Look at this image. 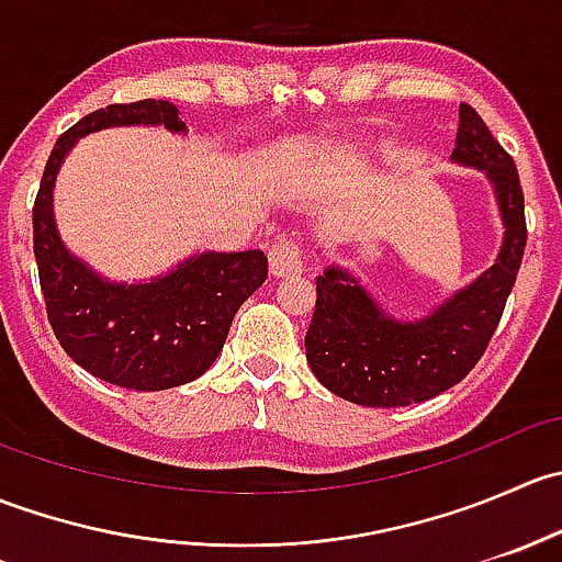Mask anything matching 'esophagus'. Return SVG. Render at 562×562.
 Listing matches in <instances>:
<instances>
[{
    "instance_id": "obj_1",
    "label": "esophagus",
    "mask_w": 562,
    "mask_h": 562,
    "mask_svg": "<svg viewBox=\"0 0 562 562\" xmlns=\"http://www.w3.org/2000/svg\"><path fill=\"white\" fill-rule=\"evenodd\" d=\"M269 269L274 277H288L304 271V258L299 241L277 239L269 249Z\"/></svg>"
}]
</instances>
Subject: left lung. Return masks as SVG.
I'll use <instances>...</instances> for the list:
<instances>
[{
	"instance_id": "8db88e82",
	"label": "left lung",
	"mask_w": 562,
	"mask_h": 562,
	"mask_svg": "<svg viewBox=\"0 0 562 562\" xmlns=\"http://www.w3.org/2000/svg\"><path fill=\"white\" fill-rule=\"evenodd\" d=\"M457 166L475 168L495 192L503 245L495 263L416 321L389 315L353 271L317 277L315 315L304 337L310 370L331 394L367 407H405L457 386L484 356L517 282L527 245L525 195L512 155L484 119L459 105Z\"/></svg>"
}]
</instances>
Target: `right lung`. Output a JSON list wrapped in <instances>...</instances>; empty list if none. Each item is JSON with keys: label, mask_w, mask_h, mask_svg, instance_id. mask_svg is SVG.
<instances>
[{"label": "right lung", "mask_w": 562, "mask_h": 562, "mask_svg": "<svg viewBox=\"0 0 562 562\" xmlns=\"http://www.w3.org/2000/svg\"><path fill=\"white\" fill-rule=\"evenodd\" d=\"M108 127L187 133L173 103L140 100L100 108L56 140L32 209L45 310L65 353L94 378L133 391L173 389L214 364L234 315L269 277V260L260 249H209L151 280L113 282L72 255L54 220L56 176L83 135Z\"/></svg>", "instance_id": "add662e5"}]
</instances>
